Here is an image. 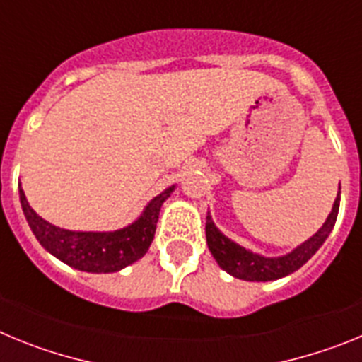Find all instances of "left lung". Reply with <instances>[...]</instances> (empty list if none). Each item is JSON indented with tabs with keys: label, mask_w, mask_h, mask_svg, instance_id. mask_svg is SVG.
<instances>
[{
	"label": "left lung",
	"mask_w": 362,
	"mask_h": 362,
	"mask_svg": "<svg viewBox=\"0 0 362 362\" xmlns=\"http://www.w3.org/2000/svg\"><path fill=\"white\" fill-rule=\"evenodd\" d=\"M339 201H341V192L335 197L332 212L330 216L326 217L325 225L313 233L308 241H305L303 245L293 248L290 254L281 255V257H264V255L254 254V252L243 248L238 243H233L232 239L226 238L225 233L219 232V228L214 225L210 214L206 216V226H204L206 243H209V248L212 252L214 259L217 261V264L225 272H228L230 276L243 281L281 279V277L290 276L296 270H299L321 248L322 243L326 241V238L334 230L335 221H337Z\"/></svg>",
	"instance_id": "left-lung-1"
}]
</instances>
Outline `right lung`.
Segmentation results:
<instances>
[{
    "instance_id": "add662e5",
    "label": "right lung",
    "mask_w": 362,
    "mask_h": 362,
    "mask_svg": "<svg viewBox=\"0 0 362 362\" xmlns=\"http://www.w3.org/2000/svg\"><path fill=\"white\" fill-rule=\"evenodd\" d=\"M174 188L175 185H172L153 197L132 225L114 232H74L50 225L30 209L21 187L19 201L28 226L45 250L76 270L112 274L136 263L146 254L156 233L161 204L170 197Z\"/></svg>"
}]
</instances>
